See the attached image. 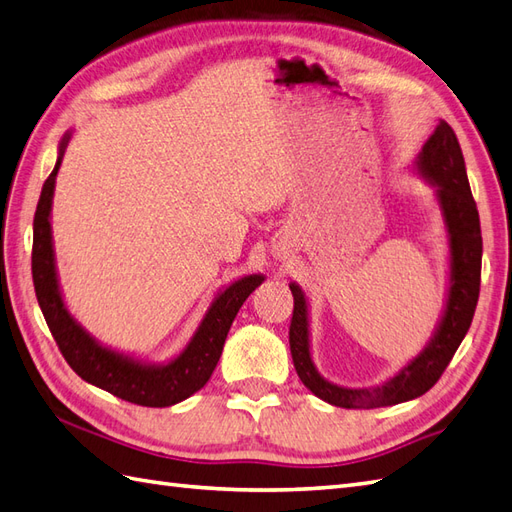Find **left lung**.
I'll use <instances>...</instances> for the list:
<instances>
[{
    "mask_svg": "<svg viewBox=\"0 0 512 512\" xmlns=\"http://www.w3.org/2000/svg\"><path fill=\"white\" fill-rule=\"evenodd\" d=\"M417 176L434 186L450 245V273L441 317L426 347L395 373L376 386L350 389L326 380L317 371L310 354V315L308 297L302 286L291 282L295 299L289 343L299 380L319 400L341 408H380L393 406L430 391L450 365L458 345L463 343L476 313L482 269V234L476 202L469 189L465 158L454 130L447 121H439L430 139L423 143L413 165Z\"/></svg>",
    "mask_w": 512,
    "mask_h": 512,
    "instance_id": "8db88e82",
    "label": "left lung"
}]
</instances>
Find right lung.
<instances>
[{
  "label": "right lung",
  "instance_id": "right-lung-1",
  "mask_svg": "<svg viewBox=\"0 0 512 512\" xmlns=\"http://www.w3.org/2000/svg\"><path fill=\"white\" fill-rule=\"evenodd\" d=\"M71 134L73 132H67L58 143V160L54 171L49 173V178L43 184L39 206H36L34 215L32 280L36 299H39L49 332L56 339L62 356H65L69 367L82 380L132 404L149 408L173 406L197 393L213 376L236 313H239L249 293L263 284L265 276L263 273H249V276L223 286L215 295L213 304L208 306L204 319L199 321L191 341L184 345V350L178 356H173L167 363H149V360L123 354L99 343L69 313L56 271L52 204L56 176L62 156H65V149L71 141Z\"/></svg>",
  "mask_w": 512,
  "mask_h": 512
}]
</instances>
